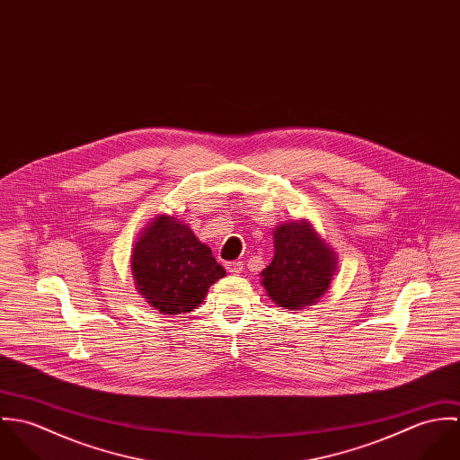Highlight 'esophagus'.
<instances>
[{"mask_svg":"<svg viewBox=\"0 0 460 460\" xmlns=\"http://www.w3.org/2000/svg\"><path fill=\"white\" fill-rule=\"evenodd\" d=\"M225 267L230 274H239L243 270V262H226Z\"/></svg>","mask_w":460,"mask_h":460,"instance_id":"obj_1","label":"esophagus"}]
</instances>
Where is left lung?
<instances>
[{"label": "left lung", "mask_w": 460, "mask_h": 460, "mask_svg": "<svg viewBox=\"0 0 460 460\" xmlns=\"http://www.w3.org/2000/svg\"><path fill=\"white\" fill-rule=\"evenodd\" d=\"M274 255L261 272L267 296L285 310L315 305L338 270V255L312 221H287L272 230Z\"/></svg>", "instance_id": "left-lung-1"}]
</instances>
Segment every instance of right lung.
Segmentation results:
<instances>
[{
	"label": "right lung",
	"instance_id": "1",
	"mask_svg": "<svg viewBox=\"0 0 460 460\" xmlns=\"http://www.w3.org/2000/svg\"><path fill=\"white\" fill-rule=\"evenodd\" d=\"M134 287L163 315L198 308L226 270L212 250L177 216L157 214L139 232L131 252Z\"/></svg>",
	"mask_w": 460,
	"mask_h": 460
}]
</instances>
